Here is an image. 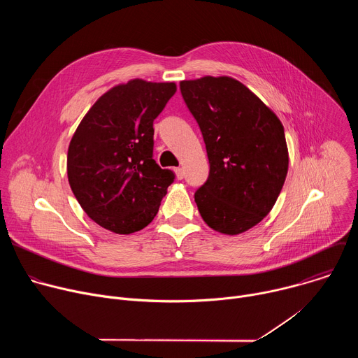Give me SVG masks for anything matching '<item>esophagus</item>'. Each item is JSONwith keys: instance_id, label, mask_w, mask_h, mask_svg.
Listing matches in <instances>:
<instances>
[{"instance_id": "esophagus-1", "label": "esophagus", "mask_w": 358, "mask_h": 358, "mask_svg": "<svg viewBox=\"0 0 358 358\" xmlns=\"http://www.w3.org/2000/svg\"><path fill=\"white\" fill-rule=\"evenodd\" d=\"M174 171H176V176H177V178H178V180H182V178H184V170H182L181 167L176 169Z\"/></svg>"}]
</instances>
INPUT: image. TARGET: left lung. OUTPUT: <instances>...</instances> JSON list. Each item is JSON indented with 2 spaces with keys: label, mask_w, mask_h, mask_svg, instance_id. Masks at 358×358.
<instances>
[{
  "label": "left lung",
  "mask_w": 358,
  "mask_h": 358,
  "mask_svg": "<svg viewBox=\"0 0 358 358\" xmlns=\"http://www.w3.org/2000/svg\"><path fill=\"white\" fill-rule=\"evenodd\" d=\"M210 160L194 198L206 224L224 235L258 225L273 208L289 169L283 126L275 112L231 76L181 80Z\"/></svg>",
  "instance_id": "obj_1"
}]
</instances>
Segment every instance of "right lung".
Returning a JSON list of instances; mask_svg holds the SVG:
<instances>
[{"mask_svg": "<svg viewBox=\"0 0 358 358\" xmlns=\"http://www.w3.org/2000/svg\"><path fill=\"white\" fill-rule=\"evenodd\" d=\"M176 90L174 82L131 79L116 85L94 101L73 133L69 185L101 228L129 235L157 215L174 173L152 159V122Z\"/></svg>", "mask_w": 358, "mask_h": 358, "instance_id": "1", "label": "right lung"}]
</instances>
